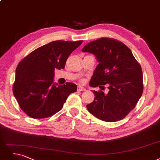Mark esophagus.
I'll return each mask as SVG.
<instances>
[{"label":"esophagus","mask_w":160,"mask_h":160,"mask_svg":"<svg viewBox=\"0 0 160 160\" xmlns=\"http://www.w3.org/2000/svg\"><path fill=\"white\" fill-rule=\"evenodd\" d=\"M78 91H85L86 88L85 87H82V86H78Z\"/></svg>","instance_id":"1"}]
</instances>
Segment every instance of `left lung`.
I'll return each mask as SVG.
<instances>
[{
	"label": "left lung",
	"mask_w": 160,
	"mask_h": 160,
	"mask_svg": "<svg viewBox=\"0 0 160 160\" xmlns=\"http://www.w3.org/2000/svg\"><path fill=\"white\" fill-rule=\"evenodd\" d=\"M82 52L94 54L99 62L91 87L104 88L106 84L108 88L107 93L101 90L92 91L94 100L87 105V110L106 122L123 119L142 94L143 75L140 63L125 44L108 37L88 43Z\"/></svg>",
	"instance_id": "1"
}]
</instances>
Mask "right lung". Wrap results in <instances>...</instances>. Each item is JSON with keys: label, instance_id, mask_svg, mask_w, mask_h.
<instances>
[{"label": "right lung", "instance_id": "add662e5", "mask_svg": "<svg viewBox=\"0 0 160 160\" xmlns=\"http://www.w3.org/2000/svg\"><path fill=\"white\" fill-rule=\"evenodd\" d=\"M82 41H55L31 52L18 63L13 93L28 116L42 119L63 108L68 96L77 91L73 82L54 83V69H63L69 55Z\"/></svg>", "mask_w": 160, "mask_h": 160}]
</instances>
